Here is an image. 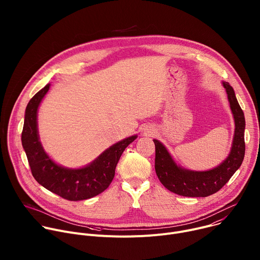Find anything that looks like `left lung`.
<instances>
[{"instance_id": "left-lung-1", "label": "left lung", "mask_w": 260, "mask_h": 260, "mask_svg": "<svg viewBox=\"0 0 260 260\" xmlns=\"http://www.w3.org/2000/svg\"><path fill=\"white\" fill-rule=\"evenodd\" d=\"M233 111L236 129L232 151L219 167L206 171L193 172L178 167L166 147L157 140L155 144V172L164 186L170 191L183 197L206 198L219 191L236 171L241 167L245 156V116L236 98L234 88L223 82Z\"/></svg>"}]
</instances>
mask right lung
Returning <instances> with one entry per match:
<instances>
[{
	"label": "right lung",
	"instance_id": "right-lung-1",
	"mask_svg": "<svg viewBox=\"0 0 260 260\" xmlns=\"http://www.w3.org/2000/svg\"><path fill=\"white\" fill-rule=\"evenodd\" d=\"M49 86L50 84H47L37 92L25 109L21 143L31 175L43 187L64 200L76 202L93 198L109 187L122 152L137 139V136H132L111 146L85 168L69 170L57 166L43 150L37 129V111Z\"/></svg>",
	"mask_w": 260,
	"mask_h": 260
}]
</instances>
